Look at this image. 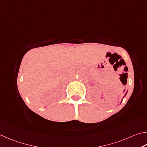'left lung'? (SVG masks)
Instances as JSON below:
<instances>
[{"instance_id":"left-lung-1","label":"left lung","mask_w":147,"mask_h":147,"mask_svg":"<svg viewBox=\"0 0 147 147\" xmlns=\"http://www.w3.org/2000/svg\"><path fill=\"white\" fill-rule=\"evenodd\" d=\"M127 92H128V91H127ZM127 92H126V94H125V96H124V97H123V98H124V97H125L126 96V95H127ZM122 101H123V100H121V102H122Z\"/></svg>"}]
</instances>
